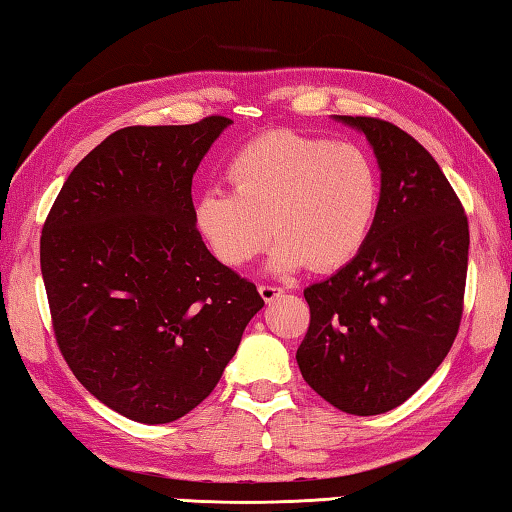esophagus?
Masks as SVG:
<instances>
[{"label": "esophagus", "instance_id": "esophagus-1", "mask_svg": "<svg viewBox=\"0 0 512 512\" xmlns=\"http://www.w3.org/2000/svg\"><path fill=\"white\" fill-rule=\"evenodd\" d=\"M258 292L265 303H272L274 299H279L283 294V288H276V285H258Z\"/></svg>", "mask_w": 512, "mask_h": 512}]
</instances>
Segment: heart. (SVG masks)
Segmentation results:
<instances>
[{"label": "heart", "instance_id": "obj_1", "mask_svg": "<svg viewBox=\"0 0 512 512\" xmlns=\"http://www.w3.org/2000/svg\"><path fill=\"white\" fill-rule=\"evenodd\" d=\"M233 191L209 188L195 204V224L222 263L240 267L276 240L267 270L292 274L310 263L333 272L369 240L382 200L380 170L353 141L297 130L249 139L229 161Z\"/></svg>", "mask_w": 512, "mask_h": 512}]
</instances>
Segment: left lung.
<instances>
[{
  "instance_id": "8db88e82",
  "label": "left lung",
  "mask_w": 512,
  "mask_h": 512,
  "mask_svg": "<svg viewBox=\"0 0 512 512\" xmlns=\"http://www.w3.org/2000/svg\"><path fill=\"white\" fill-rule=\"evenodd\" d=\"M378 159L382 200L351 263L303 290L310 328L303 380L355 416L396 409L432 378L459 333L468 218L436 159L389 121L335 116Z\"/></svg>"
}]
</instances>
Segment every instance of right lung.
<instances>
[{
	"label": "right lung",
	"mask_w": 512,
	"mask_h": 512,
	"mask_svg": "<svg viewBox=\"0 0 512 512\" xmlns=\"http://www.w3.org/2000/svg\"><path fill=\"white\" fill-rule=\"evenodd\" d=\"M231 123L116 130L71 170L44 222L60 351L96 400L143 425L200 405L265 306L195 229L193 175Z\"/></svg>",
	"instance_id": "right-lung-1"
}]
</instances>
